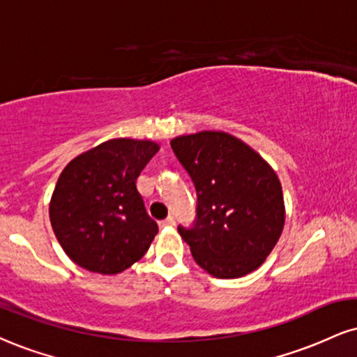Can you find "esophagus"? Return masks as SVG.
Returning <instances> with one entry per match:
<instances>
[{
	"label": "esophagus",
	"instance_id": "1",
	"mask_svg": "<svg viewBox=\"0 0 357 357\" xmlns=\"http://www.w3.org/2000/svg\"><path fill=\"white\" fill-rule=\"evenodd\" d=\"M174 222H176V218H174V216H167L166 220H162V221L160 222V227H169V226H174Z\"/></svg>",
	"mask_w": 357,
	"mask_h": 357
}]
</instances>
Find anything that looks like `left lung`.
Listing matches in <instances>:
<instances>
[{
	"label": "left lung",
	"mask_w": 357,
	"mask_h": 357,
	"mask_svg": "<svg viewBox=\"0 0 357 357\" xmlns=\"http://www.w3.org/2000/svg\"><path fill=\"white\" fill-rule=\"evenodd\" d=\"M171 148L196 188L195 221L178 226L196 263L221 279L255 271L284 226L276 173L255 149L227 132L179 136Z\"/></svg>",
	"instance_id": "obj_1"
}]
</instances>
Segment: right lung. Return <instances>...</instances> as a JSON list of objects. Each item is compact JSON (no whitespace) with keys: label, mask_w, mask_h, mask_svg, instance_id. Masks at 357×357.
<instances>
[{"label":"right lung","mask_w":357,"mask_h":357,"mask_svg":"<svg viewBox=\"0 0 357 357\" xmlns=\"http://www.w3.org/2000/svg\"><path fill=\"white\" fill-rule=\"evenodd\" d=\"M151 141L111 139L75 158L56 183L50 220L71 261L118 274L144 256L158 234L136 179L158 153Z\"/></svg>","instance_id":"add662e5"}]
</instances>
